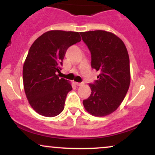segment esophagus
I'll use <instances>...</instances> for the list:
<instances>
[{
    "instance_id": "esophagus-1",
    "label": "esophagus",
    "mask_w": 155,
    "mask_h": 155,
    "mask_svg": "<svg viewBox=\"0 0 155 155\" xmlns=\"http://www.w3.org/2000/svg\"><path fill=\"white\" fill-rule=\"evenodd\" d=\"M75 84L76 86H81L83 83H79V82H75Z\"/></svg>"
}]
</instances>
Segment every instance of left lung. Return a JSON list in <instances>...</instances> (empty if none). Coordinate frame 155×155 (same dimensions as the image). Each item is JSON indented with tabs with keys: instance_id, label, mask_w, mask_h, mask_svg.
I'll use <instances>...</instances> for the list:
<instances>
[{
	"instance_id": "1",
	"label": "left lung",
	"mask_w": 155,
	"mask_h": 155,
	"mask_svg": "<svg viewBox=\"0 0 155 155\" xmlns=\"http://www.w3.org/2000/svg\"><path fill=\"white\" fill-rule=\"evenodd\" d=\"M82 40L91 54V67L100 74L91 93L83 101L90 114L104 117L116 111L128 91L130 84V58L124 42L106 31L81 32Z\"/></svg>"
}]
</instances>
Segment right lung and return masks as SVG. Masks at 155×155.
<instances>
[{
    "label": "right lung",
    "mask_w": 155,
    "mask_h": 155,
    "mask_svg": "<svg viewBox=\"0 0 155 155\" xmlns=\"http://www.w3.org/2000/svg\"><path fill=\"white\" fill-rule=\"evenodd\" d=\"M81 40L79 32L54 30L43 34L31 45L23 67V87L31 107L40 115L54 117L64 110L72 87L57 73L68 47Z\"/></svg>",
    "instance_id": "add662e5"
}]
</instances>
